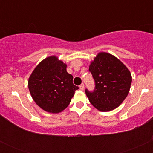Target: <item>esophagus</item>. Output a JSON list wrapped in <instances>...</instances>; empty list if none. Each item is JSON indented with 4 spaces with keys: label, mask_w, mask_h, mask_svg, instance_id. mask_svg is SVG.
I'll return each mask as SVG.
<instances>
[{
    "label": "esophagus",
    "mask_w": 153,
    "mask_h": 153,
    "mask_svg": "<svg viewBox=\"0 0 153 153\" xmlns=\"http://www.w3.org/2000/svg\"><path fill=\"white\" fill-rule=\"evenodd\" d=\"M79 87H80V90H81V91L84 90V84H83V83H82L81 85H80Z\"/></svg>",
    "instance_id": "obj_1"
}]
</instances>
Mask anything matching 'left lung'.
I'll use <instances>...</instances> for the list:
<instances>
[{"label": "left lung", "instance_id": "1", "mask_svg": "<svg viewBox=\"0 0 153 153\" xmlns=\"http://www.w3.org/2000/svg\"><path fill=\"white\" fill-rule=\"evenodd\" d=\"M89 72L95 81L94 91L85 89L91 104L101 111L117 108L130 89L131 75L128 68L112 54L100 52L91 62Z\"/></svg>", "mask_w": 153, "mask_h": 153}]
</instances>
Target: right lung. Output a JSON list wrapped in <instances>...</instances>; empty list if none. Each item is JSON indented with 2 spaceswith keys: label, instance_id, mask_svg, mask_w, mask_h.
Masks as SVG:
<instances>
[{
  "label": "right lung",
  "instance_id": "obj_1",
  "mask_svg": "<svg viewBox=\"0 0 153 153\" xmlns=\"http://www.w3.org/2000/svg\"><path fill=\"white\" fill-rule=\"evenodd\" d=\"M66 68L58 57L50 56L43 59L29 77L28 86L31 97L47 112L57 114L65 109L78 89Z\"/></svg>",
  "mask_w": 153,
  "mask_h": 153
}]
</instances>
